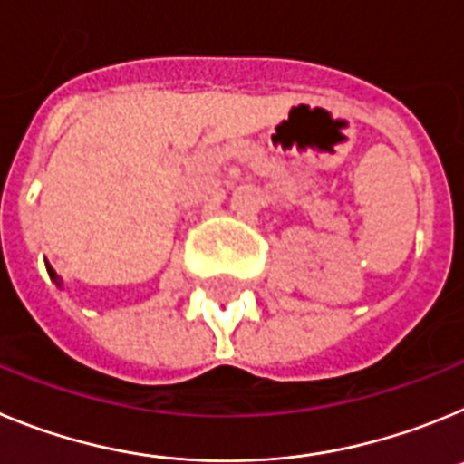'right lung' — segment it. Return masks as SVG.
<instances>
[{
	"instance_id": "1",
	"label": "right lung",
	"mask_w": 464,
	"mask_h": 464,
	"mask_svg": "<svg viewBox=\"0 0 464 464\" xmlns=\"http://www.w3.org/2000/svg\"><path fill=\"white\" fill-rule=\"evenodd\" d=\"M46 269H48V276H51V281H53V283H55L57 288H63V278L57 276V274H55V269H53V267H51V265H48V262H46Z\"/></svg>"
}]
</instances>
